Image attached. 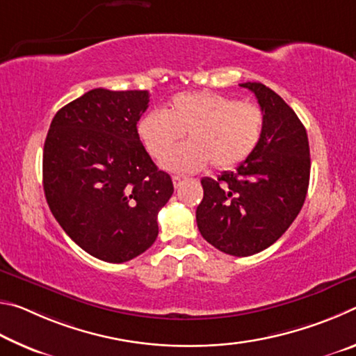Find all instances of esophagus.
<instances>
[{"label":"esophagus","mask_w":356,"mask_h":356,"mask_svg":"<svg viewBox=\"0 0 356 356\" xmlns=\"http://www.w3.org/2000/svg\"><path fill=\"white\" fill-rule=\"evenodd\" d=\"M185 180L184 176H172V184H174V188H179L182 182Z\"/></svg>","instance_id":"esophagus-1"}]
</instances>
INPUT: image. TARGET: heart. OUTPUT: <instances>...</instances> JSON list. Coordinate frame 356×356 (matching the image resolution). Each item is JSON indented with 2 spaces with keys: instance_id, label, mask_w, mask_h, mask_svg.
I'll return each instance as SVG.
<instances>
[{
  "instance_id": "heart-1",
  "label": "heart",
  "mask_w": 356,
  "mask_h": 356,
  "mask_svg": "<svg viewBox=\"0 0 356 356\" xmlns=\"http://www.w3.org/2000/svg\"><path fill=\"white\" fill-rule=\"evenodd\" d=\"M264 110L251 102H238L215 92H180L166 111L152 110L138 124L144 146L161 159L186 134L184 144L163 160L166 170L200 171L212 161L216 170L242 165L257 149L264 135Z\"/></svg>"
}]
</instances>
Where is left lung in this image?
Segmentation results:
<instances>
[{
  "label": "left lung",
  "instance_id": "left-lung-1",
  "mask_svg": "<svg viewBox=\"0 0 356 356\" xmlns=\"http://www.w3.org/2000/svg\"><path fill=\"white\" fill-rule=\"evenodd\" d=\"M264 110V135L250 159L218 179L201 180L196 209L201 236L226 254L261 252L284 234L303 207L311 159L305 125L278 94L262 83H242Z\"/></svg>",
  "mask_w": 356,
  "mask_h": 356
}]
</instances>
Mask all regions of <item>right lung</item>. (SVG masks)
<instances>
[{
  "label": "right lung",
  "mask_w": 356,
  "mask_h": 356,
  "mask_svg": "<svg viewBox=\"0 0 356 356\" xmlns=\"http://www.w3.org/2000/svg\"><path fill=\"white\" fill-rule=\"evenodd\" d=\"M147 91L92 89L59 110L44 146V191L64 232L100 261L140 256L159 236L174 186L146 152L136 124Z\"/></svg>",
  "instance_id": "obj_1"
}]
</instances>
